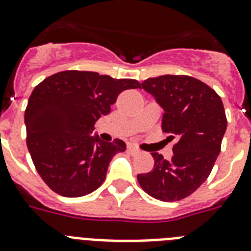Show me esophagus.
Returning a JSON list of instances; mask_svg holds the SVG:
<instances>
[{
	"label": "esophagus",
	"mask_w": 251,
	"mask_h": 251,
	"mask_svg": "<svg viewBox=\"0 0 251 251\" xmlns=\"http://www.w3.org/2000/svg\"><path fill=\"white\" fill-rule=\"evenodd\" d=\"M128 150H129V152L133 153V154H137V153H139V150L136 147V146L129 145V146H128Z\"/></svg>",
	"instance_id": "34e87169"
}]
</instances>
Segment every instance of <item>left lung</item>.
<instances>
[{
    "label": "left lung",
    "instance_id": "8db88e82",
    "mask_svg": "<svg viewBox=\"0 0 251 251\" xmlns=\"http://www.w3.org/2000/svg\"><path fill=\"white\" fill-rule=\"evenodd\" d=\"M141 89L163 108L162 130L177 142L170 161L153 152L154 167L138 175L137 179L157 200H182L211 174L227 127L224 104L214 89L187 75L150 77L141 84Z\"/></svg>",
    "mask_w": 251,
    "mask_h": 251
}]
</instances>
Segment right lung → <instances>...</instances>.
<instances>
[{"instance_id": "obj_1", "label": "right lung", "mask_w": 251, "mask_h": 251, "mask_svg": "<svg viewBox=\"0 0 251 251\" xmlns=\"http://www.w3.org/2000/svg\"><path fill=\"white\" fill-rule=\"evenodd\" d=\"M134 79H114L94 72L66 70L46 77L30 95L25 110L26 142L36 171L56 194L80 197L105 179L113 157L126 151L121 139L93 136L95 122L110 113Z\"/></svg>"}]
</instances>
